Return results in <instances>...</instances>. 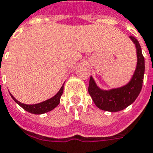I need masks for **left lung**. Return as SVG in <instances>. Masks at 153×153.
I'll use <instances>...</instances> for the list:
<instances>
[{"label":"left lung","mask_w":153,"mask_h":153,"mask_svg":"<svg viewBox=\"0 0 153 153\" xmlns=\"http://www.w3.org/2000/svg\"><path fill=\"white\" fill-rule=\"evenodd\" d=\"M135 44L137 53V65L130 81L126 85L118 88L103 90L96 85L94 78L91 76L88 91L96 105L99 109L109 112H118L132 105L139 95L145 71V62L142 53L141 46L135 37L130 36Z\"/></svg>","instance_id":"8db88e82"}]
</instances>
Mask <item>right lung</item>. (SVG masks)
Returning <instances> with one entry per match:
<instances>
[{"instance_id":"add662e5","label":"right lung","mask_w":153,"mask_h":153,"mask_svg":"<svg viewBox=\"0 0 153 153\" xmlns=\"http://www.w3.org/2000/svg\"><path fill=\"white\" fill-rule=\"evenodd\" d=\"M63 86H64V84L62 85V87L58 91V92L52 98L47 100H44L43 102L34 104V105H26V104L19 102V100H17L10 93V95L12 97V99L20 107H22L25 110H26L31 114H41L47 113L48 111L53 110L55 107L58 105V104L60 103V98H61L62 95L63 93Z\"/></svg>"}]
</instances>
